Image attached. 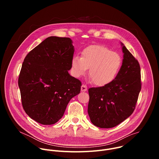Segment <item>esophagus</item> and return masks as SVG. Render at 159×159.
<instances>
[{
    "label": "esophagus",
    "instance_id": "esophagus-1",
    "mask_svg": "<svg viewBox=\"0 0 159 159\" xmlns=\"http://www.w3.org/2000/svg\"><path fill=\"white\" fill-rule=\"evenodd\" d=\"M87 85H85V84H83V85L81 86V91H82V92H85V91H87Z\"/></svg>",
    "mask_w": 159,
    "mask_h": 159
}]
</instances>
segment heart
<instances>
[{"instance_id": "heart-1", "label": "heart", "mask_w": 159, "mask_h": 159, "mask_svg": "<svg viewBox=\"0 0 159 159\" xmlns=\"http://www.w3.org/2000/svg\"><path fill=\"white\" fill-rule=\"evenodd\" d=\"M121 64L120 55L102 45L85 48L81 53V58L74 56L71 62L75 77L84 75L89 69V77L95 85L100 87L111 84L116 78Z\"/></svg>"}]
</instances>
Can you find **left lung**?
Segmentation results:
<instances>
[{
    "label": "left lung",
    "mask_w": 159,
    "mask_h": 159,
    "mask_svg": "<svg viewBox=\"0 0 159 159\" xmlns=\"http://www.w3.org/2000/svg\"><path fill=\"white\" fill-rule=\"evenodd\" d=\"M123 63L111 84L89 89L88 114L92 123L101 128L115 127L133 112L141 90V72L138 60L121 43Z\"/></svg>",
    "instance_id": "obj_1"
}]
</instances>
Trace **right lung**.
Instances as JSON below:
<instances>
[{
	"label": "right lung",
	"mask_w": 159,
	"mask_h": 159,
	"mask_svg": "<svg viewBox=\"0 0 159 159\" xmlns=\"http://www.w3.org/2000/svg\"><path fill=\"white\" fill-rule=\"evenodd\" d=\"M74 53L70 38L50 36L25 57L18 85L22 107L36 122L56 123L70 99L80 93L81 82L68 72Z\"/></svg>",
	"instance_id": "obj_1"
}]
</instances>
